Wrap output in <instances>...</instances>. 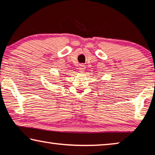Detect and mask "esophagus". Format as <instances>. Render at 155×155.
<instances>
[{
	"label": "esophagus",
	"instance_id": "obj_1",
	"mask_svg": "<svg viewBox=\"0 0 155 155\" xmlns=\"http://www.w3.org/2000/svg\"><path fill=\"white\" fill-rule=\"evenodd\" d=\"M84 66H85V65H84L83 64H81V65H80V68H79V70H80V71H83V70H84Z\"/></svg>",
	"mask_w": 155,
	"mask_h": 155
}]
</instances>
